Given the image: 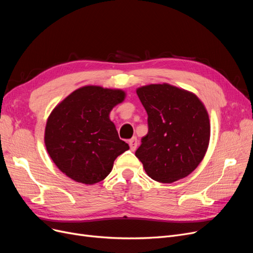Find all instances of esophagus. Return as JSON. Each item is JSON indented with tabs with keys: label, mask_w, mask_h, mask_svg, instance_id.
Instances as JSON below:
<instances>
[{
	"label": "esophagus",
	"mask_w": 253,
	"mask_h": 253,
	"mask_svg": "<svg viewBox=\"0 0 253 253\" xmlns=\"http://www.w3.org/2000/svg\"><path fill=\"white\" fill-rule=\"evenodd\" d=\"M129 145H130V150L132 152H134L136 150V148H137V138L136 137L131 138L129 140Z\"/></svg>",
	"instance_id": "esophagus-1"
}]
</instances>
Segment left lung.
I'll list each match as a JSON object with an SVG mask.
<instances>
[{"label":"left lung","mask_w":253,"mask_h":253,"mask_svg":"<svg viewBox=\"0 0 253 253\" xmlns=\"http://www.w3.org/2000/svg\"><path fill=\"white\" fill-rule=\"evenodd\" d=\"M148 113V134L135 156L154 180L171 183L201 163L210 140L209 115L195 93L167 83L136 89Z\"/></svg>","instance_id":"obj_1"}]
</instances>
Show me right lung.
<instances>
[{
	"label": "right lung",
	"mask_w": 253,
	"mask_h": 253,
	"mask_svg": "<svg viewBox=\"0 0 253 253\" xmlns=\"http://www.w3.org/2000/svg\"><path fill=\"white\" fill-rule=\"evenodd\" d=\"M125 97L126 92L121 89L87 85L53 109L47 119L44 141L62 173L90 185L110 174L116 158L129 150L110 119L111 111Z\"/></svg>",
	"instance_id": "1"
}]
</instances>
